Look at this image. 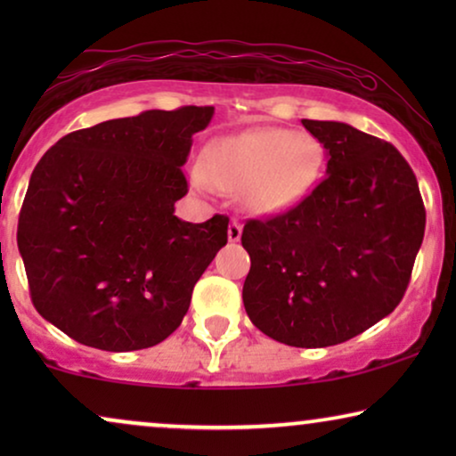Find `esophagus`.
<instances>
[{"mask_svg":"<svg viewBox=\"0 0 456 456\" xmlns=\"http://www.w3.org/2000/svg\"><path fill=\"white\" fill-rule=\"evenodd\" d=\"M242 234V224L239 220H232L228 224V240L230 242H239Z\"/></svg>","mask_w":456,"mask_h":456,"instance_id":"obj_1","label":"esophagus"}]
</instances>
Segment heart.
<instances>
[{"instance_id":"1","label":"heart","mask_w":456,"mask_h":456,"mask_svg":"<svg viewBox=\"0 0 456 456\" xmlns=\"http://www.w3.org/2000/svg\"><path fill=\"white\" fill-rule=\"evenodd\" d=\"M322 159L314 136L261 128L214 142L205 167H195L191 178L201 191H240L245 208L255 214H278L307 195Z\"/></svg>"}]
</instances>
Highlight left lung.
<instances>
[{"label": "left lung", "mask_w": 456, "mask_h": 456, "mask_svg": "<svg viewBox=\"0 0 456 456\" xmlns=\"http://www.w3.org/2000/svg\"><path fill=\"white\" fill-rule=\"evenodd\" d=\"M328 155L303 201L247 220L248 320L298 348L340 345L396 309L426 232L419 184L398 149L345 122L303 120Z\"/></svg>", "instance_id": "1"}]
</instances>
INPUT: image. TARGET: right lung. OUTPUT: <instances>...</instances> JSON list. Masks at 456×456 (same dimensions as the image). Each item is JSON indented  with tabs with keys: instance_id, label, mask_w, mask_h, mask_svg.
I'll return each instance as SVG.
<instances>
[{
	"instance_id": "obj_1",
	"label": "right lung",
	"mask_w": 456,
	"mask_h": 456,
	"mask_svg": "<svg viewBox=\"0 0 456 456\" xmlns=\"http://www.w3.org/2000/svg\"><path fill=\"white\" fill-rule=\"evenodd\" d=\"M214 108L149 110L61 136L30 174L18 251L35 309L80 345L124 353L180 326L228 242V216L183 222V166Z\"/></svg>"
}]
</instances>
